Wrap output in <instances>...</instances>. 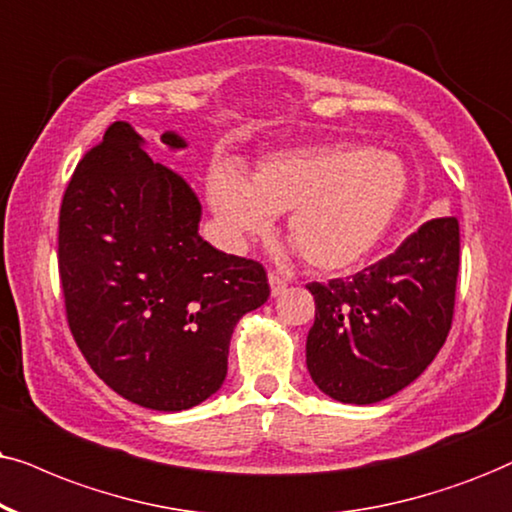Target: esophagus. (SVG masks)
I'll use <instances>...</instances> for the list:
<instances>
[{"mask_svg":"<svg viewBox=\"0 0 512 512\" xmlns=\"http://www.w3.org/2000/svg\"><path fill=\"white\" fill-rule=\"evenodd\" d=\"M269 286H271V295L278 297L283 293V290H286L288 283H286V278L278 276L276 271H269Z\"/></svg>","mask_w":512,"mask_h":512,"instance_id":"obj_1","label":"esophagus"}]
</instances>
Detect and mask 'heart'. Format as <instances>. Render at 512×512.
Returning <instances> with one entry per match:
<instances>
[{
  "instance_id": "heart-1",
  "label": "heart",
  "mask_w": 512,
  "mask_h": 512,
  "mask_svg": "<svg viewBox=\"0 0 512 512\" xmlns=\"http://www.w3.org/2000/svg\"><path fill=\"white\" fill-rule=\"evenodd\" d=\"M404 163L354 144L293 148L264 158L248 181L212 167L208 200L224 241L241 250L286 215L288 241L307 267L338 274L383 241L406 198Z\"/></svg>"
}]
</instances>
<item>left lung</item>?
<instances>
[{"label": "left lung", "mask_w": 512, "mask_h": 512, "mask_svg": "<svg viewBox=\"0 0 512 512\" xmlns=\"http://www.w3.org/2000/svg\"><path fill=\"white\" fill-rule=\"evenodd\" d=\"M458 267V219L439 217L352 278L309 283L307 368L319 390L342 404H375L413 383L451 331Z\"/></svg>", "instance_id": "left-lung-1"}]
</instances>
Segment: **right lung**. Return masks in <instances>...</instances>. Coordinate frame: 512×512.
I'll use <instances>...</instances> for the list:
<instances>
[{"label": "right lung", "mask_w": 512, "mask_h": 512, "mask_svg": "<svg viewBox=\"0 0 512 512\" xmlns=\"http://www.w3.org/2000/svg\"><path fill=\"white\" fill-rule=\"evenodd\" d=\"M184 148L174 132L160 137ZM200 203L113 122L77 163L58 212L66 319L92 371L134 404L184 411L222 387L234 326L267 302L260 262L198 236Z\"/></svg>", "instance_id": "add662e5"}]
</instances>
